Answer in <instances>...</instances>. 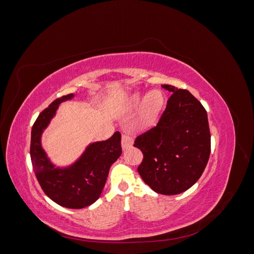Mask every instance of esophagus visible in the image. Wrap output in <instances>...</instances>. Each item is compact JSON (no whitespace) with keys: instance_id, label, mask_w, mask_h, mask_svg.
<instances>
[{"instance_id":"1","label":"esophagus","mask_w":254,"mask_h":254,"mask_svg":"<svg viewBox=\"0 0 254 254\" xmlns=\"http://www.w3.org/2000/svg\"><path fill=\"white\" fill-rule=\"evenodd\" d=\"M133 144L132 137L130 136L128 133H122V147L123 149H127Z\"/></svg>"}]
</instances>
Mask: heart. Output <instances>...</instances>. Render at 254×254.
Returning a JSON list of instances; mask_svg holds the SVG:
<instances>
[{
    "label": "heart",
    "mask_w": 254,
    "mask_h": 254,
    "mask_svg": "<svg viewBox=\"0 0 254 254\" xmlns=\"http://www.w3.org/2000/svg\"><path fill=\"white\" fill-rule=\"evenodd\" d=\"M142 98L143 96L141 94H133L130 98V104L137 105L142 101ZM163 104L164 97L160 91H151L146 95L140 117V126L142 128H149L155 124Z\"/></svg>",
    "instance_id": "b5f03b06"
}]
</instances>
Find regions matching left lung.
<instances>
[{"mask_svg": "<svg viewBox=\"0 0 254 254\" xmlns=\"http://www.w3.org/2000/svg\"><path fill=\"white\" fill-rule=\"evenodd\" d=\"M173 92L156 126L135 137L143 153L137 172L151 190L177 195L200 178L211 152L204 107L188 90L162 84Z\"/></svg>", "mask_w": 254, "mask_h": 254, "instance_id": "left-lung-1", "label": "left lung"}]
</instances>
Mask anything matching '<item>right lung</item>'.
Returning a JSON list of instances; mask_svg holds the SVG:
<instances>
[{"instance_id":"add662e5","label":"right lung","mask_w":254,"mask_h":254,"mask_svg":"<svg viewBox=\"0 0 254 254\" xmlns=\"http://www.w3.org/2000/svg\"><path fill=\"white\" fill-rule=\"evenodd\" d=\"M67 94L54 101L37 118L32 128L30 159L41 189L54 202L68 209H82L95 202L102 194L110 166L122 153L121 133L114 132L110 139L91 144L81 158L67 168H55L41 147L43 129L61 102L71 99Z\"/></svg>"}]
</instances>
